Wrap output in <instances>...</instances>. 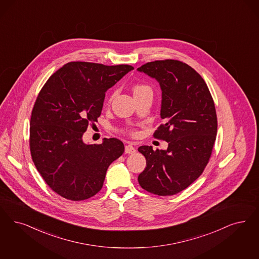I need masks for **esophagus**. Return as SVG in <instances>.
<instances>
[{"instance_id": "obj_1", "label": "esophagus", "mask_w": 259, "mask_h": 259, "mask_svg": "<svg viewBox=\"0 0 259 259\" xmlns=\"http://www.w3.org/2000/svg\"><path fill=\"white\" fill-rule=\"evenodd\" d=\"M135 152H136V149L131 143H128L125 145V153L126 154H134Z\"/></svg>"}]
</instances>
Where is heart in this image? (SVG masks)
<instances>
[{"label":"heart","instance_id":"heart-1","mask_svg":"<svg viewBox=\"0 0 259 259\" xmlns=\"http://www.w3.org/2000/svg\"><path fill=\"white\" fill-rule=\"evenodd\" d=\"M133 92H134V96H136V95H140V94H143V93H152V89L151 87H150L149 85H147V84L139 83V84H136V85H135L134 88H133ZM113 97H114V94H112V95L110 96L108 101H111ZM123 131L128 132V133H130V134L132 135L137 134V132L135 131L134 129H132V128L126 129V130H123Z\"/></svg>","mask_w":259,"mask_h":259}]
</instances>
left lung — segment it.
Instances as JSON below:
<instances>
[{
  "label": "left lung",
  "mask_w": 259,
  "mask_h": 259,
  "mask_svg": "<svg viewBox=\"0 0 259 259\" xmlns=\"http://www.w3.org/2000/svg\"><path fill=\"white\" fill-rule=\"evenodd\" d=\"M138 70L161 85L164 122L153 136L168 143L167 149L161 151L147 145L139 147L146 167L138 181L150 193L174 195L199 178L209 161L217 134L213 98L203 77L182 61L156 60Z\"/></svg>",
  "instance_id": "8db88e82"
}]
</instances>
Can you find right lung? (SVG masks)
I'll use <instances>...</instances> for the list:
<instances>
[{
    "instance_id": "obj_1",
    "label": "right lung",
    "mask_w": 259,
    "mask_h": 259,
    "mask_svg": "<svg viewBox=\"0 0 259 259\" xmlns=\"http://www.w3.org/2000/svg\"><path fill=\"white\" fill-rule=\"evenodd\" d=\"M134 67L67 63L47 80L31 112L29 149L47 185L71 201L95 196L109 165L124 152L121 141L85 144L82 136L98 121L106 91Z\"/></svg>"
}]
</instances>
